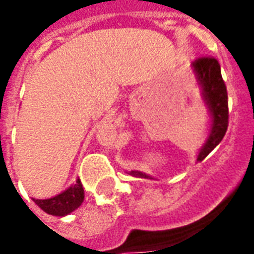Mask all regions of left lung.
Masks as SVG:
<instances>
[{
	"label": "left lung",
	"mask_w": 254,
	"mask_h": 254,
	"mask_svg": "<svg viewBox=\"0 0 254 254\" xmlns=\"http://www.w3.org/2000/svg\"><path fill=\"white\" fill-rule=\"evenodd\" d=\"M193 67L196 70L198 83L202 87L204 100L212 116V127L209 137L197 156V162H201L223 140L226 134L229 127V99L227 88L220 73V65L216 58L211 56L197 58L193 63ZM130 174L140 178H148V176L140 171H130Z\"/></svg>",
	"instance_id": "1"
}]
</instances>
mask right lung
Returning <instances> with one entry per match:
<instances>
[{
  "label": "right lung",
  "mask_w": 254,
  "mask_h": 254,
  "mask_svg": "<svg viewBox=\"0 0 254 254\" xmlns=\"http://www.w3.org/2000/svg\"><path fill=\"white\" fill-rule=\"evenodd\" d=\"M83 200L84 188L80 180H77L73 187H70L63 193H60L56 197L46 198V200L34 198V201L38 207H41L45 212L56 215V216H65L67 213H70L81 205Z\"/></svg>",
  "instance_id": "1"
}]
</instances>
